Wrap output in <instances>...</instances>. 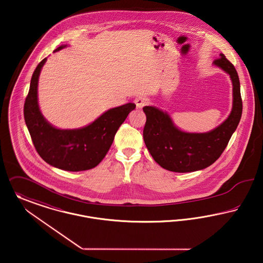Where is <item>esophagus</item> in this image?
Returning a JSON list of instances; mask_svg holds the SVG:
<instances>
[{"instance_id":"1","label":"esophagus","mask_w":263,"mask_h":263,"mask_svg":"<svg viewBox=\"0 0 263 263\" xmlns=\"http://www.w3.org/2000/svg\"><path fill=\"white\" fill-rule=\"evenodd\" d=\"M135 103H136V105H137V107H138V109H141V108H143L145 105L148 104V99H147V98L142 97V96H139V97L137 98V99L135 100Z\"/></svg>"}]
</instances>
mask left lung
<instances>
[{"label":"left lung","mask_w":263,"mask_h":263,"mask_svg":"<svg viewBox=\"0 0 263 263\" xmlns=\"http://www.w3.org/2000/svg\"><path fill=\"white\" fill-rule=\"evenodd\" d=\"M214 65L227 72L233 83V109L228 119L208 133H186L174 125L170 116L155 107L145 106L143 139L153 159L166 170L193 172L212 165L227 147L241 118L240 85L235 66L222 53Z\"/></svg>","instance_id":"8db88e82"}]
</instances>
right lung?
Segmentation results:
<instances>
[{
    "label": "right lung",
    "mask_w": 263,
    "mask_h": 263,
    "mask_svg": "<svg viewBox=\"0 0 263 263\" xmlns=\"http://www.w3.org/2000/svg\"><path fill=\"white\" fill-rule=\"evenodd\" d=\"M66 45H61L58 51ZM46 58L34 70L25 102L24 115L33 145L42 159L53 167L66 171L92 169L109 152L115 135L127 115L136 109L134 103L112 108L90 125L76 129H60L50 125L42 116L37 101L39 77Z\"/></svg>",
    "instance_id": "add662e5"
}]
</instances>
